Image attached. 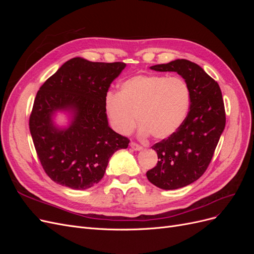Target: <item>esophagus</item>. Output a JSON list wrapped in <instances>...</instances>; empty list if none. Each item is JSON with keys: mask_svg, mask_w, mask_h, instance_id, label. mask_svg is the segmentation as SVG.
Returning a JSON list of instances; mask_svg holds the SVG:
<instances>
[{"mask_svg": "<svg viewBox=\"0 0 254 254\" xmlns=\"http://www.w3.org/2000/svg\"><path fill=\"white\" fill-rule=\"evenodd\" d=\"M130 147H131V148H132L133 150H135V151H139V150H142V149H143L142 146H140L139 144H136V143H134V142L130 143Z\"/></svg>", "mask_w": 254, "mask_h": 254, "instance_id": "obj_1", "label": "esophagus"}]
</instances>
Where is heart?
Returning <instances> with one entry per match:
<instances>
[{
	"mask_svg": "<svg viewBox=\"0 0 254 254\" xmlns=\"http://www.w3.org/2000/svg\"><path fill=\"white\" fill-rule=\"evenodd\" d=\"M190 89L179 76L140 74L123 81L119 93L108 92L105 108L113 128L123 135L131 133L137 122L143 136L167 139L186 121Z\"/></svg>",
	"mask_w": 254,
	"mask_h": 254,
	"instance_id": "b5f03b06",
	"label": "heart"
}]
</instances>
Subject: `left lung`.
<instances>
[{
  "instance_id": "1",
  "label": "left lung",
  "mask_w": 254,
  "mask_h": 254,
  "mask_svg": "<svg viewBox=\"0 0 254 254\" xmlns=\"http://www.w3.org/2000/svg\"><path fill=\"white\" fill-rule=\"evenodd\" d=\"M158 72H177L190 89L186 121L171 135L152 146L158 163L146 173L162 190H176L198 180L206 171L226 126L225 105L218 83L201 66L187 59L150 66Z\"/></svg>"
}]
</instances>
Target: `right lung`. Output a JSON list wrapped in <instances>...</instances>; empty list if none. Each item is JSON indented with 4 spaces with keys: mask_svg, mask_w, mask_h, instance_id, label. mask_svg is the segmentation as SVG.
Returning <instances> with one entry per match:
<instances>
[{
    "mask_svg": "<svg viewBox=\"0 0 254 254\" xmlns=\"http://www.w3.org/2000/svg\"><path fill=\"white\" fill-rule=\"evenodd\" d=\"M124 63L67 60L40 87L29 130L43 170L60 186L87 190L102 180L109 159L129 140L109 127L105 97ZM70 112V124L56 126L53 117Z\"/></svg>",
    "mask_w": 254,
    "mask_h": 254,
    "instance_id": "1",
    "label": "right lung"
}]
</instances>
